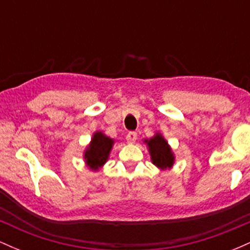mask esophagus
Returning a JSON list of instances; mask_svg holds the SVG:
<instances>
[{
  "instance_id": "1",
  "label": "esophagus",
  "mask_w": 250,
  "mask_h": 250,
  "mask_svg": "<svg viewBox=\"0 0 250 250\" xmlns=\"http://www.w3.org/2000/svg\"><path fill=\"white\" fill-rule=\"evenodd\" d=\"M125 140H127L128 143H134L137 140V134L135 131H129L125 136Z\"/></svg>"
}]
</instances>
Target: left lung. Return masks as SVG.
Here are the masks:
<instances>
[{"label":"left lung","instance_id":"left-lung-1","mask_svg":"<svg viewBox=\"0 0 250 250\" xmlns=\"http://www.w3.org/2000/svg\"><path fill=\"white\" fill-rule=\"evenodd\" d=\"M151 161L159 168H170L174 163V156L167 141L160 134H156L148 141Z\"/></svg>","mask_w":250,"mask_h":250}]
</instances>
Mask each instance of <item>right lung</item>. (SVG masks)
<instances>
[{"instance_id":"right-lung-1","label":"right lung","mask_w":250,"mask_h":250,"mask_svg":"<svg viewBox=\"0 0 250 250\" xmlns=\"http://www.w3.org/2000/svg\"><path fill=\"white\" fill-rule=\"evenodd\" d=\"M113 146V140L97 131L93 136L90 146L85 150L84 159L91 169H97L107 161L109 151Z\"/></svg>"}]
</instances>
